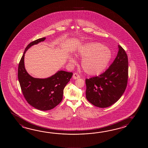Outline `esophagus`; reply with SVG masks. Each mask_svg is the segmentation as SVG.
Listing matches in <instances>:
<instances>
[{
  "instance_id": "1",
  "label": "esophagus",
  "mask_w": 148,
  "mask_h": 148,
  "mask_svg": "<svg viewBox=\"0 0 148 148\" xmlns=\"http://www.w3.org/2000/svg\"><path fill=\"white\" fill-rule=\"evenodd\" d=\"M80 78V75H79L78 73H74L73 75V78L75 79H77Z\"/></svg>"
}]
</instances>
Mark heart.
<instances>
[{"mask_svg":"<svg viewBox=\"0 0 148 148\" xmlns=\"http://www.w3.org/2000/svg\"><path fill=\"white\" fill-rule=\"evenodd\" d=\"M79 56L84 58L82 66L85 73L89 75H97L106 69L110 62L112 53L109 49L97 42L86 43L79 47L77 50ZM70 63H74L75 60L69 58Z\"/></svg>","mask_w":148,"mask_h":148,"instance_id":"1","label":"heart"}]
</instances>
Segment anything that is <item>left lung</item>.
I'll list each match as a JSON object with an SVG mask.
<instances>
[{
  "label": "left lung",
  "instance_id": "left-lung-1",
  "mask_svg": "<svg viewBox=\"0 0 148 148\" xmlns=\"http://www.w3.org/2000/svg\"><path fill=\"white\" fill-rule=\"evenodd\" d=\"M119 52L112 64L98 76L86 79V98L101 108L115 103L125 90L128 80V58L125 51L118 45Z\"/></svg>",
  "mask_w": 148,
  "mask_h": 148
}]
</instances>
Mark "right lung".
<instances>
[{
  "instance_id": "obj_1",
  "label": "right lung",
  "mask_w": 148,
  "mask_h": 148,
  "mask_svg": "<svg viewBox=\"0 0 148 148\" xmlns=\"http://www.w3.org/2000/svg\"><path fill=\"white\" fill-rule=\"evenodd\" d=\"M45 38H39L28 44L18 68V81L25 99L32 106L41 110H50L59 104L63 98V89L73 75L72 73L61 70L47 78H35L26 71L24 66L26 51Z\"/></svg>"
}]
</instances>
